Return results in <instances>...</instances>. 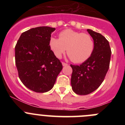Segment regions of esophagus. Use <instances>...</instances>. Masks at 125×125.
Listing matches in <instances>:
<instances>
[{
    "label": "esophagus",
    "mask_w": 125,
    "mask_h": 125,
    "mask_svg": "<svg viewBox=\"0 0 125 125\" xmlns=\"http://www.w3.org/2000/svg\"><path fill=\"white\" fill-rule=\"evenodd\" d=\"M62 66H68V64L66 63V62H62Z\"/></svg>",
    "instance_id": "obj_1"
}]
</instances>
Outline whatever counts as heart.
<instances>
[{
  "label": "heart",
  "instance_id": "heart-1",
  "mask_svg": "<svg viewBox=\"0 0 125 125\" xmlns=\"http://www.w3.org/2000/svg\"><path fill=\"white\" fill-rule=\"evenodd\" d=\"M49 45L54 54L60 58L66 52L71 60L81 63L89 59L94 47V42L89 34L66 29L59 34V39L51 37Z\"/></svg>",
  "mask_w": 125,
  "mask_h": 125
}]
</instances>
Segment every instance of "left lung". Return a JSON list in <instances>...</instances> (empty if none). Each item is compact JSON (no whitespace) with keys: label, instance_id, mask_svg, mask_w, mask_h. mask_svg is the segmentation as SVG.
<instances>
[{"label":"left lung","instance_id":"obj_1","mask_svg":"<svg viewBox=\"0 0 125 125\" xmlns=\"http://www.w3.org/2000/svg\"><path fill=\"white\" fill-rule=\"evenodd\" d=\"M94 42L89 59L79 66L71 64L73 69L71 83L75 93L86 95L95 91L104 79L110 67L111 51L109 42L101 34L88 29Z\"/></svg>","mask_w":125,"mask_h":125}]
</instances>
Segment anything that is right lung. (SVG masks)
<instances>
[{
	"mask_svg": "<svg viewBox=\"0 0 125 125\" xmlns=\"http://www.w3.org/2000/svg\"><path fill=\"white\" fill-rule=\"evenodd\" d=\"M55 28L42 26L24 32L15 47L19 78L25 86L37 93L52 89L62 69L49 45Z\"/></svg>",
	"mask_w": 125,
	"mask_h": 125,
	"instance_id": "1",
	"label": "right lung"
}]
</instances>
